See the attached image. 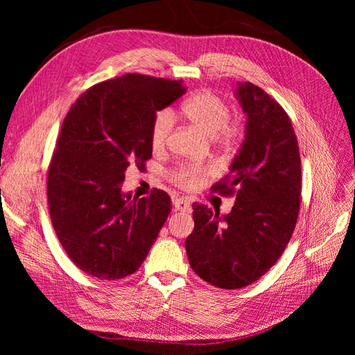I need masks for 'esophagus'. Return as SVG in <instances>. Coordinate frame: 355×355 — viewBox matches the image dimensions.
<instances>
[{
    "label": "esophagus",
    "instance_id": "1",
    "mask_svg": "<svg viewBox=\"0 0 355 355\" xmlns=\"http://www.w3.org/2000/svg\"><path fill=\"white\" fill-rule=\"evenodd\" d=\"M173 206L179 211H188V210H191V201L188 198H185V197L175 198L173 200Z\"/></svg>",
    "mask_w": 355,
    "mask_h": 355
}]
</instances>
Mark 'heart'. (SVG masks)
Segmentation results:
<instances>
[{
	"instance_id": "b5f03b06",
	"label": "heart",
	"mask_w": 355,
	"mask_h": 355,
	"mask_svg": "<svg viewBox=\"0 0 355 355\" xmlns=\"http://www.w3.org/2000/svg\"><path fill=\"white\" fill-rule=\"evenodd\" d=\"M182 112L188 121L210 137L218 136L222 142L232 144L241 135L237 123H230V106L220 96L210 90H201L192 94L182 105ZM175 125V115L170 110L157 112L151 127V146L161 151L167 142ZM204 176V170L197 166H182L175 171V180L185 188H197Z\"/></svg>"
}]
</instances>
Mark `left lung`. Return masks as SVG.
<instances>
[{"instance_id":"8db88e82","label":"left lung","mask_w":355,"mask_h":355,"mask_svg":"<svg viewBox=\"0 0 355 355\" xmlns=\"http://www.w3.org/2000/svg\"><path fill=\"white\" fill-rule=\"evenodd\" d=\"M245 114L244 141L228 175L211 187L235 192L230 213L219 216L192 204L194 231L185 241L194 272L220 288H241L280 259L292 237L300 204V155L292 121L270 94L252 83L235 84Z\"/></svg>"}]
</instances>
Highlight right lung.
<instances>
[{
	"instance_id": "1",
	"label": "right lung",
	"mask_w": 355,
	"mask_h": 355,
	"mask_svg": "<svg viewBox=\"0 0 355 355\" xmlns=\"http://www.w3.org/2000/svg\"><path fill=\"white\" fill-rule=\"evenodd\" d=\"M184 93L182 81L125 73L93 85L69 110L47 197L58 239L85 274L120 280L146 259L171 210L170 197L159 189L132 197L123 191L124 173L151 158L154 118Z\"/></svg>"
}]
</instances>
